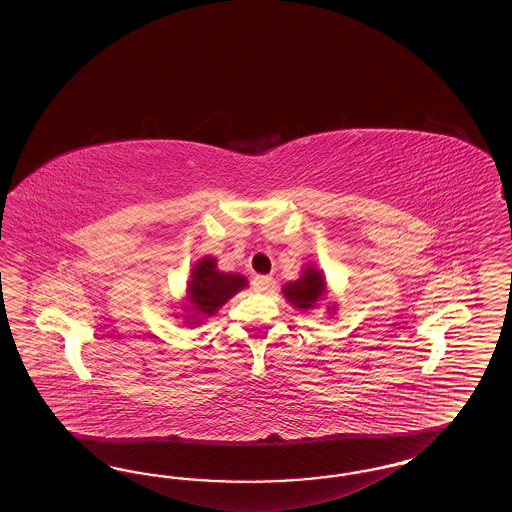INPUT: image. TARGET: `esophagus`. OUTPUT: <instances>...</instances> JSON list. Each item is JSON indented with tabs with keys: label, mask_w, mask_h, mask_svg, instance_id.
<instances>
[{
	"label": "esophagus",
	"mask_w": 512,
	"mask_h": 512,
	"mask_svg": "<svg viewBox=\"0 0 512 512\" xmlns=\"http://www.w3.org/2000/svg\"><path fill=\"white\" fill-rule=\"evenodd\" d=\"M272 282H274V280H272L270 276H263V274H261V276H255L251 284H253V290H255V292H267L268 288L272 286Z\"/></svg>",
	"instance_id": "1"
}]
</instances>
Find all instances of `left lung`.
Here are the masks:
<instances>
[{
  "label": "left lung",
  "instance_id": "obj_1",
  "mask_svg": "<svg viewBox=\"0 0 512 512\" xmlns=\"http://www.w3.org/2000/svg\"><path fill=\"white\" fill-rule=\"evenodd\" d=\"M284 297L299 311H309L317 307L318 299L326 292V282L322 272L315 267L303 270L301 278L284 286ZM334 311V307H330Z\"/></svg>",
  "mask_w": 512,
  "mask_h": 512
}]
</instances>
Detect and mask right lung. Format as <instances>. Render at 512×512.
Returning <instances> with one entry per match:
<instances>
[{
  "label": "right lung",
  "instance_id": "1",
  "mask_svg": "<svg viewBox=\"0 0 512 512\" xmlns=\"http://www.w3.org/2000/svg\"><path fill=\"white\" fill-rule=\"evenodd\" d=\"M247 286L242 274L220 272L213 257H203L194 270L192 280L188 282V301L192 315H186L190 326H197L201 317H213L220 307L240 290Z\"/></svg>",
  "mask_w": 512,
  "mask_h": 512
}]
</instances>
